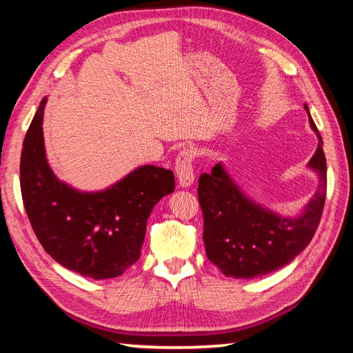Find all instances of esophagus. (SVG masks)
Returning <instances> with one entry per match:
<instances>
[{
    "instance_id": "1",
    "label": "esophagus",
    "mask_w": 353,
    "mask_h": 353,
    "mask_svg": "<svg viewBox=\"0 0 353 353\" xmlns=\"http://www.w3.org/2000/svg\"><path fill=\"white\" fill-rule=\"evenodd\" d=\"M176 174L177 182L182 188H188L194 182L193 171V152L190 149H182L176 160Z\"/></svg>"
}]
</instances>
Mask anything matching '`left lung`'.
Wrapping results in <instances>:
<instances>
[{
	"instance_id": "left-lung-1",
	"label": "left lung",
	"mask_w": 353,
	"mask_h": 353,
	"mask_svg": "<svg viewBox=\"0 0 353 353\" xmlns=\"http://www.w3.org/2000/svg\"><path fill=\"white\" fill-rule=\"evenodd\" d=\"M303 107L318 137V149L307 166L318 174L319 185L297 216H282L254 201L221 162L210 174L199 177L205 252L225 277L254 279L280 270L308 246L318 229L325 202L327 163L319 130L308 105Z\"/></svg>"
}]
</instances>
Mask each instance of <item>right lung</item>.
Returning <instances> with one entry per match:
<instances>
[{
	"mask_svg": "<svg viewBox=\"0 0 353 353\" xmlns=\"http://www.w3.org/2000/svg\"><path fill=\"white\" fill-rule=\"evenodd\" d=\"M45 105L46 98L28 129L20 162L23 204L35 235L70 271L94 280L121 276L140 259L149 214L174 191V174L141 165L104 190L71 187L48 163Z\"/></svg>",
	"mask_w": 353,
	"mask_h": 353,
	"instance_id": "obj_1",
	"label": "right lung"
}]
</instances>
